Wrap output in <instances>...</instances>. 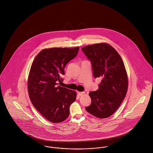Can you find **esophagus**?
Returning a JSON list of instances; mask_svg holds the SVG:
<instances>
[{
  "label": "esophagus",
  "mask_w": 153,
  "mask_h": 153,
  "mask_svg": "<svg viewBox=\"0 0 153 153\" xmlns=\"http://www.w3.org/2000/svg\"><path fill=\"white\" fill-rule=\"evenodd\" d=\"M77 94H78V95L79 96H83L84 94H85V92H80V91H78L77 92Z\"/></svg>",
  "instance_id": "34e87169"
}]
</instances>
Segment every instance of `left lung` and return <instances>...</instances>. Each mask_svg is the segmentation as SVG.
Masks as SVG:
<instances>
[{
  "label": "left lung",
  "instance_id": "1",
  "mask_svg": "<svg viewBox=\"0 0 153 153\" xmlns=\"http://www.w3.org/2000/svg\"><path fill=\"white\" fill-rule=\"evenodd\" d=\"M91 62L94 78L100 77L99 89L89 93L91 104L85 107L93 116L105 119L117 110L126 97L128 78L118 52L107 43H97L82 48Z\"/></svg>",
  "mask_w": 153,
  "mask_h": 153
}]
</instances>
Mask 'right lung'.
Returning a JSON list of instances; mask_svg holds the SVG:
<instances>
[{
    "mask_svg": "<svg viewBox=\"0 0 153 153\" xmlns=\"http://www.w3.org/2000/svg\"><path fill=\"white\" fill-rule=\"evenodd\" d=\"M75 48H49L35 57L28 77V93L37 110L52 123H60L69 116V107L76 100V91L58 85L63 82L65 68L77 54Z\"/></svg>",
    "mask_w": 153,
    "mask_h": 153,
    "instance_id": "1",
    "label": "right lung"
}]
</instances>
